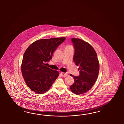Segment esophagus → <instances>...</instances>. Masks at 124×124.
Listing matches in <instances>:
<instances>
[{
	"label": "esophagus",
	"instance_id": "1",
	"mask_svg": "<svg viewBox=\"0 0 124 124\" xmlns=\"http://www.w3.org/2000/svg\"><path fill=\"white\" fill-rule=\"evenodd\" d=\"M60 74H61V75H62V76H63V77H66V76H67L68 75L67 73H64V72H61L60 73Z\"/></svg>",
	"mask_w": 124,
	"mask_h": 124
}]
</instances>
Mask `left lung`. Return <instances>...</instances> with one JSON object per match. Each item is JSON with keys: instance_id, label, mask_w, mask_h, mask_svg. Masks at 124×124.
Here are the masks:
<instances>
[{"instance_id": "8db88e82", "label": "left lung", "mask_w": 124, "mask_h": 124, "mask_svg": "<svg viewBox=\"0 0 124 124\" xmlns=\"http://www.w3.org/2000/svg\"><path fill=\"white\" fill-rule=\"evenodd\" d=\"M75 49L73 60L79 66V75H70L75 83L70 86L73 93L81 94L86 93L94 85L97 79L100 65L94 48L89 43L79 39L72 38Z\"/></svg>"}]
</instances>
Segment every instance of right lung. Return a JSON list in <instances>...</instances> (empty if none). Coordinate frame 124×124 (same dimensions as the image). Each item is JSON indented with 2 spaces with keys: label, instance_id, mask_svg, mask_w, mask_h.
I'll return each instance as SVG.
<instances>
[{
  "label": "right lung",
  "instance_id": "add662e5",
  "mask_svg": "<svg viewBox=\"0 0 124 124\" xmlns=\"http://www.w3.org/2000/svg\"><path fill=\"white\" fill-rule=\"evenodd\" d=\"M65 40L64 37L41 39L30 45L24 53L21 65L23 77L30 90L43 94L52 85L59 72L46 66L53 53Z\"/></svg>",
  "mask_w": 124,
  "mask_h": 124
}]
</instances>
